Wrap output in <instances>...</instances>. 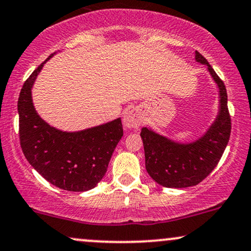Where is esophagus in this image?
<instances>
[{
	"label": "esophagus",
	"instance_id": "obj_1",
	"mask_svg": "<svg viewBox=\"0 0 251 251\" xmlns=\"http://www.w3.org/2000/svg\"><path fill=\"white\" fill-rule=\"evenodd\" d=\"M124 126L127 129L138 128L143 124V117L137 108H129L124 116Z\"/></svg>",
	"mask_w": 251,
	"mask_h": 251
}]
</instances>
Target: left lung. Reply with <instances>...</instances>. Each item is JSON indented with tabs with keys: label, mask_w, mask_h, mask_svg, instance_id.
<instances>
[{
	"label": "left lung",
	"mask_w": 251,
	"mask_h": 251,
	"mask_svg": "<svg viewBox=\"0 0 251 251\" xmlns=\"http://www.w3.org/2000/svg\"><path fill=\"white\" fill-rule=\"evenodd\" d=\"M195 59L206 66L218 88V112L211 125L192 142H177L149 127H143L140 132L146 171L155 183L165 188L184 189L201 183L220 162L230 138L231 120L226 86L197 50Z\"/></svg>",
	"instance_id": "8db88e82"
}]
</instances>
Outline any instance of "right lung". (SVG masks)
Wrapping results in <instances>:
<instances>
[{
  "mask_svg": "<svg viewBox=\"0 0 251 251\" xmlns=\"http://www.w3.org/2000/svg\"><path fill=\"white\" fill-rule=\"evenodd\" d=\"M55 54L31 73L20 92V143L25 159L46 180L67 191H88L96 188L107 171L124 134L122 119L72 132L46 123L34 107L31 88L45 63Z\"/></svg>",
  "mask_w": 251,
  "mask_h": 251,
  "instance_id": "right-lung-1",
  "label": "right lung"
}]
</instances>
